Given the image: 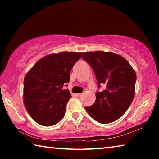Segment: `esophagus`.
<instances>
[{
  "label": "esophagus",
  "instance_id": "esophagus-1",
  "mask_svg": "<svg viewBox=\"0 0 159 159\" xmlns=\"http://www.w3.org/2000/svg\"><path fill=\"white\" fill-rule=\"evenodd\" d=\"M81 94H76V98H80V97H81Z\"/></svg>",
  "mask_w": 159,
  "mask_h": 159
}]
</instances>
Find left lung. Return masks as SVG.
Masks as SVG:
<instances>
[{"label": "left lung", "instance_id": "obj_1", "mask_svg": "<svg viewBox=\"0 0 159 159\" xmlns=\"http://www.w3.org/2000/svg\"><path fill=\"white\" fill-rule=\"evenodd\" d=\"M83 59L92 67L98 82L106 89L97 92L96 100L85 109L91 117L101 123L118 120L133 100L136 74L124 57L117 54L95 51L83 52Z\"/></svg>", "mask_w": 159, "mask_h": 159}]
</instances>
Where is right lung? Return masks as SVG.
Masks as SVG:
<instances>
[{
  "instance_id": "1",
  "label": "right lung",
  "mask_w": 159,
  "mask_h": 159,
  "mask_svg": "<svg viewBox=\"0 0 159 159\" xmlns=\"http://www.w3.org/2000/svg\"><path fill=\"white\" fill-rule=\"evenodd\" d=\"M81 57V52L50 54L38 61L26 74L24 104L39 124L52 126L64 116L71 96L68 89L62 88L69 82L70 71Z\"/></svg>"
}]
</instances>
